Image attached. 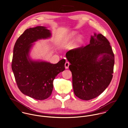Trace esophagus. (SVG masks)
Instances as JSON below:
<instances>
[{"instance_id":"1","label":"esophagus","mask_w":128,"mask_h":128,"mask_svg":"<svg viewBox=\"0 0 128 128\" xmlns=\"http://www.w3.org/2000/svg\"><path fill=\"white\" fill-rule=\"evenodd\" d=\"M69 65H70V63H69V62H65V68H66V69H68V68H69Z\"/></svg>"}]
</instances>
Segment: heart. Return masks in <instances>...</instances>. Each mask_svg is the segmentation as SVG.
<instances>
[{
    "mask_svg": "<svg viewBox=\"0 0 128 128\" xmlns=\"http://www.w3.org/2000/svg\"><path fill=\"white\" fill-rule=\"evenodd\" d=\"M76 32H74V31L72 32L69 34H68L64 39V44L66 45H68L69 44V43H70L71 42L72 39L74 37V36H76ZM82 39H83V37L81 35H80L78 37V38L76 39V43L75 44L76 46L78 45V44L79 43H80L82 41Z\"/></svg>",
    "mask_w": 128,
    "mask_h": 128,
    "instance_id": "obj_1",
    "label": "heart"
}]
</instances>
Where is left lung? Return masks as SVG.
Listing matches in <instances>:
<instances>
[{
    "label": "left lung",
    "instance_id": "1",
    "mask_svg": "<svg viewBox=\"0 0 128 128\" xmlns=\"http://www.w3.org/2000/svg\"><path fill=\"white\" fill-rule=\"evenodd\" d=\"M75 95L89 100L102 93L113 76L114 56L108 40L102 34L91 37L89 44L68 52Z\"/></svg>",
    "mask_w": 128,
    "mask_h": 128
}]
</instances>
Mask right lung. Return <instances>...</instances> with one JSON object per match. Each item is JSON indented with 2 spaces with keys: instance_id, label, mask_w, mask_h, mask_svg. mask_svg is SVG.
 Segmentation results:
<instances>
[{
  "instance_id": "right-lung-1",
  "label": "right lung",
  "mask_w": 128,
  "mask_h": 128,
  "mask_svg": "<svg viewBox=\"0 0 128 128\" xmlns=\"http://www.w3.org/2000/svg\"><path fill=\"white\" fill-rule=\"evenodd\" d=\"M50 36L49 30L38 26L26 30L14 44L12 69L16 84L24 94L36 100L46 99L51 95L54 79L65 69L64 59L54 64L29 58L32 43Z\"/></svg>"
}]
</instances>
